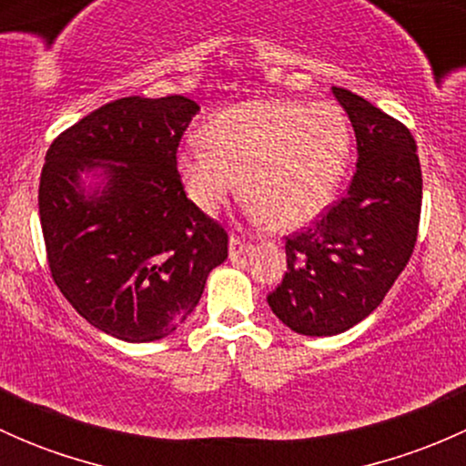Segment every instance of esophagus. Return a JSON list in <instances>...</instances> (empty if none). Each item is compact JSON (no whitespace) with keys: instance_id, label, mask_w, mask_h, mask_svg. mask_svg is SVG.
I'll return each mask as SVG.
<instances>
[{"instance_id":"esophagus-1","label":"esophagus","mask_w":466,"mask_h":466,"mask_svg":"<svg viewBox=\"0 0 466 466\" xmlns=\"http://www.w3.org/2000/svg\"><path fill=\"white\" fill-rule=\"evenodd\" d=\"M250 250V241L241 238L238 234H229V255H241V252Z\"/></svg>"}]
</instances>
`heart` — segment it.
<instances>
[{"instance_id":"1","label":"heart","mask_w":466,"mask_h":466,"mask_svg":"<svg viewBox=\"0 0 466 466\" xmlns=\"http://www.w3.org/2000/svg\"><path fill=\"white\" fill-rule=\"evenodd\" d=\"M203 137L177 150L187 196L216 214L243 187L252 216L281 232L327 209L350 157V124L329 101L238 103L211 116Z\"/></svg>"}]
</instances>
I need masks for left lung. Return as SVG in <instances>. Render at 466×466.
I'll use <instances>...</instances> for the list:
<instances>
[{
  "instance_id": "1",
  "label": "left lung",
  "mask_w": 466,
  "mask_h": 466,
  "mask_svg": "<svg viewBox=\"0 0 466 466\" xmlns=\"http://www.w3.org/2000/svg\"><path fill=\"white\" fill-rule=\"evenodd\" d=\"M350 115L359 162L350 189L286 237V275L272 313L302 336H336L370 316L410 261L421 214V167L410 130L359 94L331 87Z\"/></svg>"
}]
</instances>
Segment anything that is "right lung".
<instances>
[{
    "label": "right lung",
    "instance_id": "1",
    "mask_svg": "<svg viewBox=\"0 0 466 466\" xmlns=\"http://www.w3.org/2000/svg\"><path fill=\"white\" fill-rule=\"evenodd\" d=\"M198 110L180 94L116 98L46 150L37 205L51 277L78 316L119 340L176 331L228 259V232L187 198L176 164ZM94 166L108 187L86 197L77 173Z\"/></svg>",
    "mask_w": 466,
    "mask_h": 466
}]
</instances>
